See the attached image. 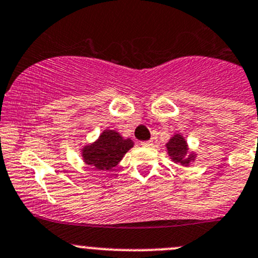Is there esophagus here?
<instances>
[{
	"instance_id": "esophagus-1",
	"label": "esophagus",
	"mask_w": 258,
	"mask_h": 258,
	"mask_svg": "<svg viewBox=\"0 0 258 258\" xmlns=\"http://www.w3.org/2000/svg\"><path fill=\"white\" fill-rule=\"evenodd\" d=\"M142 145H143V147H151V145H153V140H148V142H143Z\"/></svg>"
}]
</instances>
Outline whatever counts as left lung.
<instances>
[{
  "mask_svg": "<svg viewBox=\"0 0 258 258\" xmlns=\"http://www.w3.org/2000/svg\"><path fill=\"white\" fill-rule=\"evenodd\" d=\"M165 149L172 163L180 164L182 166L191 165L198 158V153L191 150L187 144V140L180 132L174 133L171 135V138L165 144Z\"/></svg>",
  "mask_w": 258,
  "mask_h": 258,
  "instance_id": "1",
  "label": "left lung"
}]
</instances>
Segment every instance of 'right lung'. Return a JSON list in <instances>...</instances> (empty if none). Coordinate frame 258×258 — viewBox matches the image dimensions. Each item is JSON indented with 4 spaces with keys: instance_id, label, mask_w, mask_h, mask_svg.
Listing matches in <instances>:
<instances>
[{
    "instance_id": "1",
    "label": "right lung",
    "mask_w": 258,
    "mask_h": 258,
    "mask_svg": "<svg viewBox=\"0 0 258 258\" xmlns=\"http://www.w3.org/2000/svg\"><path fill=\"white\" fill-rule=\"evenodd\" d=\"M133 147L134 143L130 138H123L116 130L105 129L94 142L81 148V156L84 164L95 170L109 171L120 163Z\"/></svg>"
}]
</instances>
